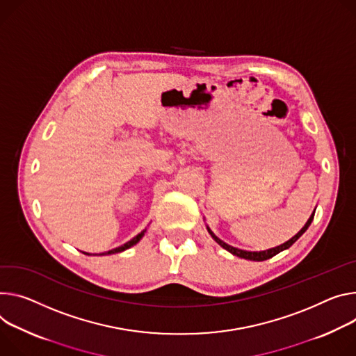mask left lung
I'll return each mask as SVG.
<instances>
[{"label":"left lung","mask_w":356,"mask_h":356,"mask_svg":"<svg viewBox=\"0 0 356 356\" xmlns=\"http://www.w3.org/2000/svg\"><path fill=\"white\" fill-rule=\"evenodd\" d=\"M314 214H315V210H314L312 216L309 217V220L307 221V224L301 229V232H300L298 234H296L293 238L288 240L286 243H284V244H281V245H278V247H275V248H270V250H267V251H258V252H257V251H244V250L232 247V245H229V244H225L224 241H221L218 237H216L210 229H207V230H209L210 236L216 240V243H218L224 250L230 251L232 254H234V255H237V257H240V258H245V260H251V261H264V260H268V258L274 257L275 254H278V252H281V251H284V250H286V248H289L291 245H293V244L307 232V229L309 227V224H311L312 220H314Z\"/></svg>","instance_id":"obj_1"}]
</instances>
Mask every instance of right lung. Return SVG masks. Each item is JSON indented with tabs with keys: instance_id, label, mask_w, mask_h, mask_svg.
I'll return each mask as SVG.
<instances>
[{
	"instance_id": "right-lung-1",
	"label": "right lung",
	"mask_w": 356,
	"mask_h": 356,
	"mask_svg": "<svg viewBox=\"0 0 356 356\" xmlns=\"http://www.w3.org/2000/svg\"><path fill=\"white\" fill-rule=\"evenodd\" d=\"M145 232H146V230H143L142 233H139L136 237H134L131 241H127L126 244H123V245H120V247H118V248L109 250V251H106V252H104V254H101V255H106V254H115V252H120V251H124V250H127V248H131L132 245H135L136 243H139V241H140V238L145 236ZM83 254H88V252H83ZM88 255H89V254H88Z\"/></svg>"
}]
</instances>
